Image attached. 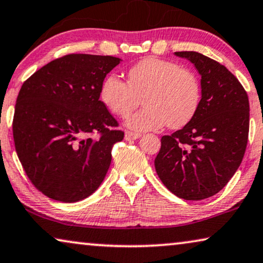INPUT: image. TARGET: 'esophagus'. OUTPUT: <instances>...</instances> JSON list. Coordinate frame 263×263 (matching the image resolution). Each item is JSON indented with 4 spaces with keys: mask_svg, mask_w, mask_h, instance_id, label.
<instances>
[{
    "mask_svg": "<svg viewBox=\"0 0 263 263\" xmlns=\"http://www.w3.org/2000/svg\"><path fill=\"white\" fill-rule=\"evenodd\" d=\"M140 138L139 133L136 132H131V131H126L125 132V140H136Z\"/></svg>",
    "mask_w": 263,
    "mask_h": 263,
    "instance_id": "34e87169",
    "label": "esophagus"
}]
</instances>
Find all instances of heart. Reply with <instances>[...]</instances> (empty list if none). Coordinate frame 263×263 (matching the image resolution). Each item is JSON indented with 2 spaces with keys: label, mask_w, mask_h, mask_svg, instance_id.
<instances>
[{
  "label": "heart",
  "mask_w": 263,
  "mask_h": 263,
  "mask_svg": "<svg viewBox=\"0 0 263 263\" xmlns=\"http://www.w3.org/2000/svg\"><path fill=\"white\" fill-rule=\"evenodd\" d=\"M102 102L110 112L126 118L139 106L145 107L127 120L137 131L158 130L167 124L180 128L190 123L200 102L197 76L176 63L149 57L128 70L127 82L108 76L101 87Z\"/></svg>",
  "instance_id": "1"
}]
</instances>
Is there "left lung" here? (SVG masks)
I'll return each instance as SVG.
<instances>
[{
    "mask_svg": "<svg viewBox=\"0 0 263 263\" xmlns=\"http://www.w3.org/2000/svg\"><path fill=\"white\" fill-rule=\"evenodd\" d=\"M201 76V100L190 123L161 139L158 177L184 200H202L223 190L243 160L249 133V100L224 65L194 51L175 52Z\"/></svg>",
    "mask_w": 263,
    "mask_h": 263,
    "instance_id": "8db88e82",
    "label": "left lung"
}]
</instances>
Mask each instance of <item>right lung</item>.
<instances>
[{
	"label": "right lung",
	"mask_w": 263,
	"mask_h": 263,
	"mask_svg": "<svg viewBox=\"0 0 263 263\" xmlns=\"http://www.w3.org/2000/svg\"><path fill=\"white\" fill-rule=\"evenodd\" d=\"M121 59L71 53L44 65L22 84L13 119L15 150L36 190L76 202L98 190L124 138L100 93Z\"/></svg>",
	"instance_id": "1"
}]
</instances>
